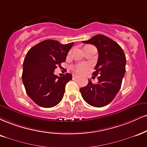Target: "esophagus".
Listing matches in <instances>:
<instances>
[{
  "label": "esophagus",
  "mask_w": 147,
  "mask_h": 147,
  "mask_svg": "<svg viewBox=\"0 0 147 147\" xmlns=\"http://www.w3.org/2000/svg\"><path fill=\"white\" fill-rule=\"evenodd\" d=\"M77 77H78V76H77V75H72V79H77Z\"/></svg>",
  "instance_id": "esophagus-1"
}]
</instances>
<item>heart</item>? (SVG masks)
Returning a JSON list of instances; mask_svg holds the SVG:
<instances>
[{
  "label": "heart",
  "instance_id": "obj_1",
  "mask_svg": "<svg viewBox=\"0 0 147 147\" xmlns=\"http://www.w3.org/2000/svg\"><path fill=\"white\" fill-rule=\"evenodd\" d=\"M92 47V46L87 45L84 47V49L85 48H88V47ZM89 68H90L89 65L86 64V63H79V64H77L76 65V66L72 67V70H73L74 72L77 74H84L87 71L88 69H89Z\"/></svg>",
  "mask_w": 147,
  "mask_h": 147
}]
</instances>
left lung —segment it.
<instances>
[{
  "label": "left lung",
  "instance_id": "obj_1",
  "mask_svg": "<svg viewBox=\"0 0 147 147\" xmlns=\"http://www.w3.org/2000/svg\"><path fill=\"white\" fill-rule=\"evenodd\" d=\"M82 42L97 48L98 58L92 75L99 77L98 84H94L88 80L87 86L80 88L81 96L93 107H104L114 100L121 87L126 57L117 42L105 35H96Z\"/></svg>",
  "mask_w": 147,
  "mask_h": 147
}]
</instances>
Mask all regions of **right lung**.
I'll use <instances>...</instances> for the list:
<instances>
[{
  "mask_svg": "<svg viewBox=\"0 0 147 147\" xmlns=\"http://www.w3.org/2000/svg\"><path fill=\"white\" fill-rule=\"evenodd\" d=\"M73 45L74 42L62 45L56 40H46L28 51L23 62V84L28 96L40 107H54L62 99L72 75L66 73L58 77L54 71L66 61Z\"/></svg>",
  "mask_w": 147,
  "mask_h": 147,
  "instance_id": "right-lung-1",
  "label": "right lung"
}]
</instances>
